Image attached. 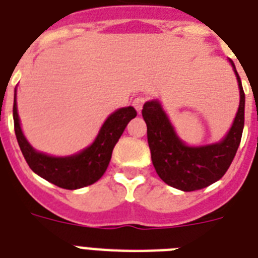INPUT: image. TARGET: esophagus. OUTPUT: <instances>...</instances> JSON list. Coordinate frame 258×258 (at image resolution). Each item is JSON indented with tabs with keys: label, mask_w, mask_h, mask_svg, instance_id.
I'll return each mask as SVG.
<instances>
[{
	"label": "esophagus",
	"mask_w": 258,
	"mask_h": 258,
	"mask_svg": "<svg viewBox=\"0 0 258 258\" xmlns=\"http://www.w3.org/2000/svg\"><path fill=\"white\" fill-rule=\"evenodd\" d=\"M147 101V97L145 96H138L134 99L133 101V105L135 107V109H137L138 112H141L142 108H143V105H145V103Z\"/></svg>",
	"instance_id": "1"
}]
</instances>
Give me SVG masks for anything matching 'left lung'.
Masks as SVG:
<instances>
[{
    "label": "left lung",
    "mask_w": 258,
    "mask_h": 258,
    "mask_svg": "<svg viewBox=\"0 0 258 258\" xmlns=\"http://www.w3.org/2000/svg\"><path fill=\"white\" fill-rule=\"evenodd\" d=\"M240 88V107L228 135L218 143L190 147L180 141L158 100L147 101L142 115L147 124V141L151 161L165 183L182 191L208 187L221 179L233 162L240 146L245 121V93L230 60Z\"/></svg>",
    "instance_id": "left-lung-1"
}]
</instances>
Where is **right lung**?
I'll return each mask as SVG.
<instances>
[{"label": "right lung", "instance_id": "add662e5", "mask_svg": "<svg viewBox=\"0 0 258 258\" xmlns=\"http://www.w3.org/2000/svg\"><path fill=\"white\" fill-rule=\"evenodd\" d=\"M137 116L134 107H124L111 113L101 125L96 139L82 153L71 157H50L38 153L28 143L21 131L17 104L14 99V133L26 163L37 175L58 187L76 190L95 183L104 174L111 161L112 150L131 119Z\"/></svg>", "mask_w": 258, "mask_h": 258}]
</instances>
